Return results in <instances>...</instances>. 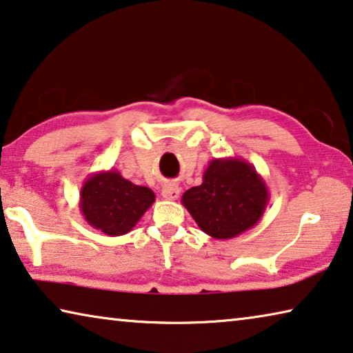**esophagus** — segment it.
<instances>
[{"mask_svg": "<svg viewBox=\"0 0 353 353\" xmlns=\"http://www.w3.org/2000/svg\"><path fill=\"white\" fill-rule=\"evenodd\" d=\"M179 194H181V188L174 185V183H168V185H165L163 190H161V196L168 201H176L179 198Z\"/></svg>", "mask_w": 353, "mask_h": 353, "instance_id": "obj_1", "label": "esophagus"}]
</instances>
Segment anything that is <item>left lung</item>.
<instances>
[{"mask_svg": "<svg viewBox=\"0 0 353 353\" xmlns=\"http://www.w3.org/2000/svg\"><path fill=\"white\" fill-rule=\"evenodd\" d=\"M268 188L256 168L237 157L214 159L203 183L182 194V204L207 236L232 239L253 228L267 209Z\"/></svg>", "mask_w": 353, "mask_h": 353, "instance_id": "left-lung-1", "label": "left lung"}]
</instances>
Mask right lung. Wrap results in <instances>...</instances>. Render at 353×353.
I'll return each mask as SVG.
<instances>
[{"label": "right lung", "mask_w": 353, "mask_h": 353, "mask_svg": "<svg viewBox=\"0 0 353 353\" xmlns=\"http://www.w3.org/2000/svg\"><path fill=\"white\" fill-rule=\"evenodd\" d=\"M154 201L152 190L135 185L119 171H99L83 183L80 210L89 226L117 237L130 232Z\"/></svg>", "instance_id": "right-lung-1"}]
</instances>
